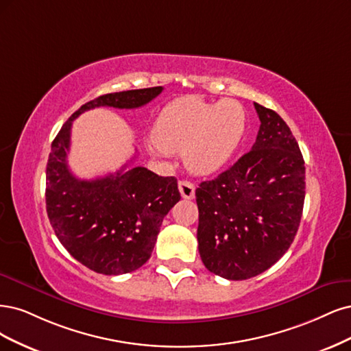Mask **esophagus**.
<instances>
[{
    "label": "esophagus",
    "instance_id": "34e87169",
    "mask_svg": "<svg viewBox=\"0 0 351 351\" xmlns=\"http://www.w3.org/2000/svg\"><path fill=\"white\" fill-rule=\"evenodd\" d=\"M179 192L180 195H182V198L185 199H192L195 197V185L189 182V180H179Z\"/></svg>",
    "mask_w": 351,
    "mask_h": 351
}]
</instances>
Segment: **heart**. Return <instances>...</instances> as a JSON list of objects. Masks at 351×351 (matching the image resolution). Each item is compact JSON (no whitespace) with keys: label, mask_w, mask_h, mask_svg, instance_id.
<instances>
[{"label":"heart","mask_w":351,"mask_h":351,"mask_svg":"<svg viewBox=\"0 0 351 351\" xmlns=\"http://www.w3.org/2000/svg\"><path fill=\"white\" fill-rule=\"evenodd\" d=\"M246 131V110L237 100L179 97L167 104L153 127V154L184 153L191 172L210 175L230 160Z\"/></svg>","instance_id":"b5f03b06"}]
</instances>
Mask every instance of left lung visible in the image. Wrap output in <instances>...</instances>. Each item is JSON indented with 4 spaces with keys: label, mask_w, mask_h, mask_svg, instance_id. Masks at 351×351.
Returning a JSON list of instances; mask_svg holds the SVG:
<instances>
[{
    "label": "left lung",
    "mask_w": 351,
    "mask_h": 351,
    "mask_svg": "<svg viewBox=\"0 0 351 351\" xmlns=\"http://www.w3.org/2000/svg\"><path fill=\"white\" fill-rule=\"evenodd\" d=\"M261 121L252 150L195 191L199 256L210 273L246 280L286 254L304 202V160L277 112L254 104Z\"/></svg>",
    "instance_id": "1"
}]
</instances>
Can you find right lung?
Masks as SVG:
<instances>
[{
    "mask_svg": "<svg viewBox=\"0 0 351 351\" xmlns=\"http://www.w3.org/2000/svg\"><path fill=\"white\" fill-rule=\"evenodd\" d=\"M163 87L108 93L87 101L69 118L51 145L47 165V211L53 232L78 263L105 276L127 274L149 261L166 214L180 199L178 180L141 166L84 180L69 165L73 121L83 112L149 104Z\"/></svg>",
    "mask_w": 351,
    "mask_h": 351,
    "instance_id": "add662e5",
    "label": "right lung"
}]
</instances>
